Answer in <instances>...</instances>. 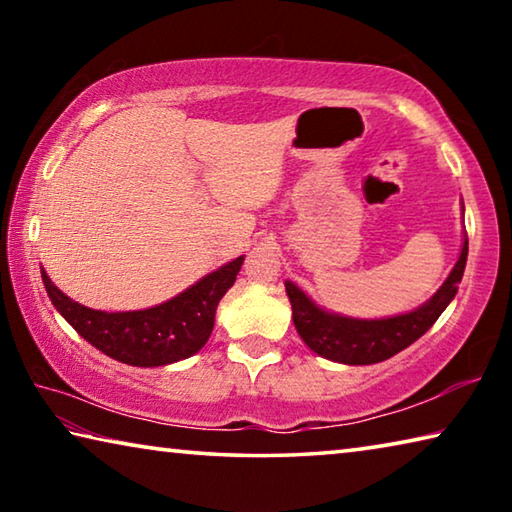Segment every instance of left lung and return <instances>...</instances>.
I'll use <instances>...</instances> for the list:
<instances>
[{"mask_svg": "<svg viewBox=\"0 0 512 512\" xmlns=\"http://www.w3.org/2000/svg\"><path fill=\"white\" fill-rule=\"evenodd\" d=\"M465 262L467 235H463L461 255L449 271L447 280L440 284V289L418 309L386 318H352L334 314V311L318 307L298 284L287 280L284 287H287L291 302L293 325H296L300 339L307 343V348L314 350L318 357L345 363V366H370V363L386 361L393 354L409 348L436 323L438 316L456 296L458 284L463 280Z\"/></svg>", "mask_w": 512, "mask_h": 512, "instance_id": "1", "label": "left lung"}]
</instances>
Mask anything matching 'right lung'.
Returning <instances> with one entry per match:
<instances>
[{
	"label": "right lung",
	"instance_id": "1",
	"mask_svg": "<svg viewBox=\"0 0 512 512\" xmlns=\"http://www.w3.org/2000/svg\"><path fill=\"white\" fill-rule=\"evenodd\" d=\"M244 255L201 277L176 298L149 309L101 311L67 298L40 268L51 305L85 341L110 359L137 368L169 366L192 357L210 339L219 300L235 284Z\"/></svg>",
	"mask_w": 512,
	"mask_h": 512
}]
</instances>
